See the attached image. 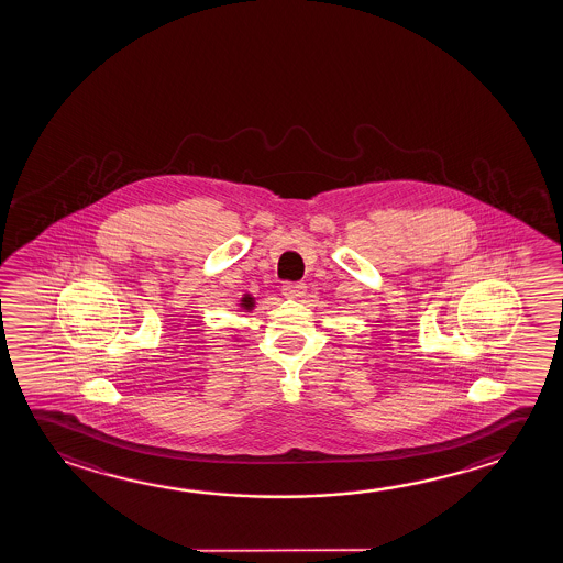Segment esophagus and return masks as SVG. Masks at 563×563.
Masks as SVG:
<instances>
[{"label":"esophagus","instance_id":"34e87169","mask_svg":"<svg viewBox=\"0 0 563 563\" xmlns=\"http://www.w3.org/2000/svg\"><path fill=\"white\" fill-rule=\"evenodd\" d=\"M282 291L289 299H299V297H303L305 291H307V286H305L303 282H289L286 286L282 287Z\"/></svg>","mask_w":563,"mask_h":563}]
</instances>
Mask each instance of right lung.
<instances>
[{"mask_svg": "<svg viewBox=\"0 0 563 563\" xmlns=\"http://www.w3.org/2000/svg\"><path fill=\"white\" fill-rule=\"evenodd\" d=\"M242 309H246V311H251L252 307H254V297L252 295H244L241 299Z\"/></svg>", "mask_w": 563, "mask_h": 563, "instance_id": "right-lung-1", "label": "right lung"}]
</instances>
